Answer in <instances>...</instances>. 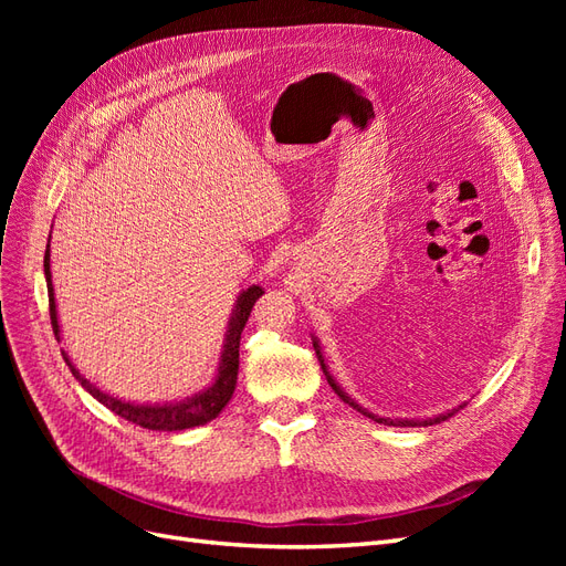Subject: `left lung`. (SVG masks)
I'll return each instance as SVG.
<instances>
[{
  "mask_svg": "<svg viewBox=\"0 0 566 566\" xmlns=\"http://www.w3.org/2000/svg\"><path fill=\"white\" fill-rule=\"evenodd\" d=\"M314 349H316V356H318V361H321V368H323V373H325V380H328V385L335 389V394L337 397L345 401V403H349L354 410H358V413L361 416H366V418H370V420H375V422H380V424H389V427H427V424H437V422H443V420H449L453 413H458V408H453V410H449V413H441V416H437V418H427V420H399V418H380V416H373V413H368L366 408H361L358 406L354 399H349L347 397V391H342V387L333 380V375L328 373V368H325V364H323V354H321V349H318V342L314 339ZM462 408V406H460Z\"/></svg>",
  "mask_w": 566,
  "mask_h": 566,
  "instance_id": "8db88e82",
  "label": "left lung"
}]
</instances>
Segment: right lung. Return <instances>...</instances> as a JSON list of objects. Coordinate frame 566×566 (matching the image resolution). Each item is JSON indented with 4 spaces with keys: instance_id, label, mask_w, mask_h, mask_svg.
I'll return each mask as SVG.
<instances>
[{
    "instance_id": "right-lung-1",
    "label": "right lung",
    "mask_w": 566,
    "mask_h": 566,
    "mask_svg": "<svg viewBox=\"0 0 566 566\" xmlns=\"http://www.w3.org/2000/svg\"><path fill=\"white\" fill-rule=\"evenodd\" d=\"M44 276H46V293H49V316H51V328H54L56 339H61V328H59V318H56V302H54V285H51V269H49V245L44 252ZM264 295V290L260 285H252L243 290L241 297L235 302V310L229 321V331H227V342H224V352H221V361L217 368V378L214 382L205 389L198 391L196 397L179 401V403H158V406H139V403H129V401H119L111 394H104L96 389L87 378H82L80 370L73 366L71 358L61 349L67 368L75 375V380L87 389L96 401L111 408L113 413L119 418H125L134 424L146 427V430H156V432H177V430H188V427H198L214 420L221 408L229 403L235 389L238 380V349H241V333L245 328V323L250 318V312L254 302Z\"/></svg>"
}]
</instances>
